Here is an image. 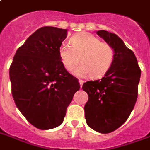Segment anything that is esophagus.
Wrapping results in <instances>:
<instances>
[{"label": "esophagus", "mask_w": 150, "mask_h": 150, "mask_svg": "<svg viewBox=\"0 0 150 150\" xmlns=\"http://www.w3.org/2000/svg\"><path fill=\"white\" fill-rule=\"evenodd\" d=\"M79 84H80V86H83V84L84 83V81L83 79H79Z\"/></svg>", "instance_id": "esophagus-1"}]
</instances>
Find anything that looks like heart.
I'll return each instance as SVG.
<instances>
[{
	"mask_svg": "<svg viewBox=\"0 0 150 150\" xmlns=\"http://www.w3.org/2000/svg\"><path fill=\"white\" fill-rule=\"evenodd\" d=\"M59 56L67 71H71L81 61L83 63L75 69V74L79 76L91 75L92 78L98 79L111 67L115 51L110 44L102 42L95 35L80 33L70 39V44H61Z\"/></svg>",
	"mask_w": 150,
	"mask_h": 150,
	"instance_id": "obj_1",
	"label": "heart"
}]
</instances>
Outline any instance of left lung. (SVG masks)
I'll list each match as a JSON object with an SVG mask.
<instances>
[{
  "mask_svg": "<svg viewBox=\"0 0 150 150\" xmlns=\"http://www.w3.org/2000/svg\"><path fill=\"white\" fill-rule=\"evenodd\" d=\"M97 34L114 47L115 58L106 75L87 81L83 90L88 95L84 106L87 125L95 131L108 134L128 119L138 95L141 68L133 51L115 33L99 30Z\"/></svg>",
  "mask_w": 150,
  "mask_h": 150,
  "instance_id": "obj_1",
  "label": "left lung"
}]
</instances>
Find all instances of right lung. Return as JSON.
Returning <instances> with one entry per match:
<instances>
[{
	"mask_svg": "<svg viewBox=\"0 0 150 150\" xmlns=\"http://www.w3.org/2000/svg\"><path fill=\"white\" fill-rule=\"evenodd\" d=\"M67 35V29L39 28L17 49L10 65L16 106L40 129H53L64 122L67 108L80 88L78 79L65 69L59 56Z\"/></svg>",
	"mask_w": 150,
	"mask_h": 150,
	"instance_id": "1",
	"label": "right lung"
}]
</instances>
